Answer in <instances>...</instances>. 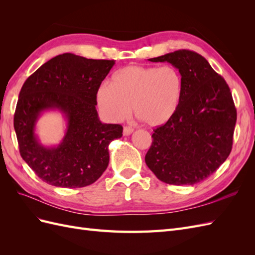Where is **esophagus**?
Returning a JSON list of instances; mask_svg holds the SVG:
<instances>
[{"label":"esophagus","instance_id":"34e87169","mask_svg":"<svg viewBox=\"0 0 255 255\" xmlns=\"http://www.w3.org/2000/svg\"><path fill=\"white\" fill-rule=\"evenodd\" d=\"M133 130H134L133 128L126 127L125 128H123V135H125V136H128V135H130V134L133 133Z\"/></svg>","mask_w":255,"mask_h":255}]
</instances>
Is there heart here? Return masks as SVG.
<instances>
[{"label":"heart","instance_id":"1","mask_svg":"<svg viewBox=\"0 0 255 255\" xmlns=\"http://www.w3.org/2000/svg\"><path fill=\"white\" fill-rule=\"evenodd\" d=\"M183 81L174 67L128 66L116 72L111 85L97 91L99 110L109 120H125L130 106L149 127L164 126L176 113L181 102Z\"/></svg>","mask_w":255,"mask_h":255}]
</instances>
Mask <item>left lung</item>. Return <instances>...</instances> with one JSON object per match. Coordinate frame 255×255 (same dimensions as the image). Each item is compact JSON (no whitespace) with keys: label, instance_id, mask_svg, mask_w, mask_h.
Segmentation results:
<instances>
[{"label":"left lung","instance_id":"8db88e82","mask_svg":"<svg viewBox=\"0 0 255 255\" xmlns=\"http://www.w3.org/2000/svg\"><path fill=\"white\" fill-rule=\"evenodd\" d=\"M181 73V102L173 117L154 129L145 164L161 182L194 185L225 163L233 144L236 109L222 76L200 54L179 50L148 59Z\"/></svg>","mask_w":255,"mask_h":255}]
</instances>
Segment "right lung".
I'll use <instances>...</instances> for the list:
<instances>
[{
  "instance_id": "1",
  "label": "right lung",
  "mask_w": 255,
  "mask_h": 255,
  "mask_svg": "<svg viewBox=\"0 0 255 255\" xmlns=\"http://www.w3.org/2000/svg\"><path fill=\"white\" fill-rule=\"evenodd\" d=\"M115 60L88 59L65 53L43 64L23 84L13 117L20 154L38 177L56 187L95 183L110 163L109 145L122 127L103 123L96 110L97 91ZM57 110L66 121L56 146L41 143L36 122Z\"/></svg>"
}]
</instances>
